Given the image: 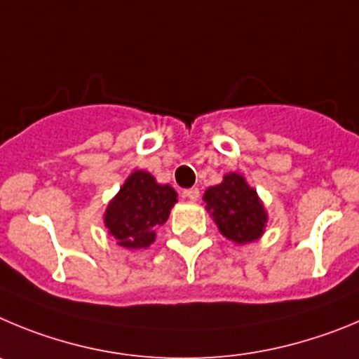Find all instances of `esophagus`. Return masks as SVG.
I'll return each instance as SVG.
<instances>
[{"label": "esophagus", "instance_id": "esophagus-1", "mask_svg": "<svg viewBox=\"0 0 359 359\" xmlns=\"http://www.w3.org/2000/svg\"><path fill=\"white\" fill-rule=\"evenodd\" d=\"M184 196H186V198L191 200V202H195V200H198V196H200L198 187H189V189H186V191H184Z\"/></svg>", "mask_w": 359, "mask_h": 359}]
</instances>
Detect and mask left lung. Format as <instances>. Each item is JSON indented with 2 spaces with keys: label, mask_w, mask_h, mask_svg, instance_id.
Listing matches in <instances>:
<instances>
[{
  "label": "left lung",
  "mask_w": 359,
  "mask_h": 359,
  "mask_svg": "<svg viewBox=\"0 0 359 359\" xmlns=\"http://www.w3.org/2000/svg\"><path fill=\"white\" fill-rule=\"evenodd\" d=\"M202 200L205 211L227 240L247 245L264 234L268 212L263 200L240 173H225L222 182L205 189Z\"/></svg>",
  "instance_id": "obj_1"
}]
</instances>
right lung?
<instances>
[{
    "mask_svg": "<svg viewBox=\"0 0 359 359\" xmlns=\"http://www.w3.org/2000/svg\"><path fill=\"white\" fill-rule=\"evenodd\" d=\"M175 203L177 191L172 186L159 184L151 173L135 170L109 202L103 225L119 247L147 248L156 241L157 227L166 224Z\"/></svg>",
    "mask_w": 359,
    "mask_h": 359,
    "instance_id": "right-lung-1",
    "label": "right lung"
}]
</instances>
